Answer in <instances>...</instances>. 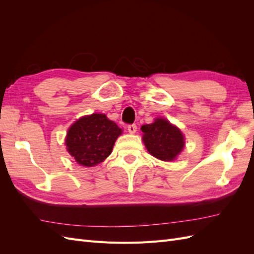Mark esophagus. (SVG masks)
<instances>
[{"mask_svg":"<svg viewBox=\"0 0 254 254\" xmlns=\"http://www.w3.org/2000/svg\"><path fill=\"white\" fill-rule=\"evenodd\" d=\"M128 131L129 133H134L136 131V125L135 124L128 125Z\"/></svg>","mask_w":254,"mask_h":254,"instance_id":"1","label":"esophagus"}]
</instances>
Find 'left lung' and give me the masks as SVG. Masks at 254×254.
<instances>
[{
    "label": "left lung",
    "mask_w": 254,
    "mask_h": 254,
    "mask_svg": "<svg viewBox=\"0 0 254 254\" xmlns=\"http://www.w3.org/2000/svg\"><path fill=\"white\" fill-rule=\"evenodd\" d=\"M141 129L146 148L157 159L172 161L184 147V137L180 130L164 119H157Z\"/></svg>",
    "instance_id": "1"
}]
</instances>
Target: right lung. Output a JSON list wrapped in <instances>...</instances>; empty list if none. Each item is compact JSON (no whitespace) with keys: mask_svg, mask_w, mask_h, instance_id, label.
<instances>
[{"mask_svg":"<svg viewBox=\"0 0 254 254\" xmlns=\"http://www.w3.org/2000/svg\"><path fill=\"white\" fill-rule=\"evenodd\" d=\"M122 129L105 114L94 113L76 121L68 129L65 145L76 162L94 166L108 157Z\"/></svg>","mask_w":254,"mask_h":254,"instance_id":"add662e5","label":"right lung"}]
</instances>
